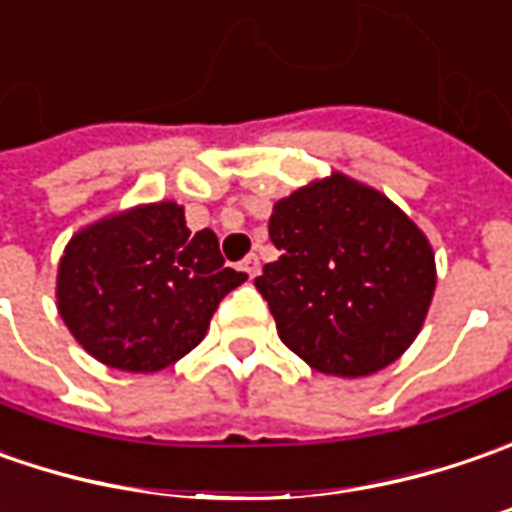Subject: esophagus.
<instances>
[{
    "label": "esophagus",
    "instance_id": "1",
    "mask_svg": "<svg viewBox=\"0 0 512 512\" xmlns=\"http://www.w3.org/2000/svg\"><path fill=\"white\" fill-rule=\"evenodd\" d=\"M240 269L249 274V277H257V274H260V260H257V255H246V257H243Z\"/></svg>",
    "mask_w": 512,
    "mask_h": 512
}]
</instances>
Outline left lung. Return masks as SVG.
<instances>
[{"label":"left lung","instance_id":"obj_1","mask_svg":"<svg viewBox=\"0 0 512 512\" xmlns=\"http://www.w3.org/2000/svg\"><path fill=\"white\" fill-rule=\"evenodd\" d=\"M280 249L255 277L280 340L311 368L368 377L414 343L431 306V243L414 221L340 172L277 201Z\"/></svg>","mask_w":512,"mask_h":512}]
</instances>
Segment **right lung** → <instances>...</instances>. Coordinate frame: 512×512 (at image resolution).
<instances>
[{
	"label": "right lung",
	"instance_id": "1",
	"mask_svg": "<svg viewBox=\"0 0 512 512\" xmlns=\"http://www.w3.org/2000/svg\"><path fill=\"white\" fill-rule=\"evenodd\" d=\"M246 274L215 232H189L178 203H150L81 229L59 263V314L98 362L152 374L201 343Z\"/></svg>",
	"mask_w": 512,
	"mask_h": 512
}]
</instances>
